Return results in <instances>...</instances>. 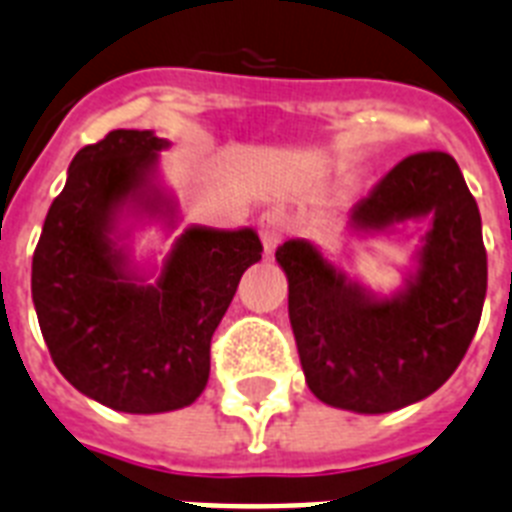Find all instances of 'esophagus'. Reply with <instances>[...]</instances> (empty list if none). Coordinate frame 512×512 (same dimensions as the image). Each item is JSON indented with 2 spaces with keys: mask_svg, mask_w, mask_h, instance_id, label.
I'll return each instance as SVG.
<instances>
[{
  "mask_svg": "<svg viewBox=\"0 0 512 512\" xmlns=\"http://www.w3.org/2000/svg\"><path fill=\"white\" fill-rule=\"evenodd\" d=\"M257 228H260V242H263V255L273 257L276 247L281 244V236H284V220L281 215L268 210V213L260 215L257 220Z\"/></svg>",
  "mask_w": 512,
  "mask_h": 512,
  "instance_id": "34e87169",
  "label": "esophagus"
}]
</instances>
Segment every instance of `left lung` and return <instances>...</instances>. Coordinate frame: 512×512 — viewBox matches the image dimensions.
<instances>
[{
  "label": "left lung",
  "instance_id": "left-lung-1",
  "mask_svg": "<svg viewBox=\"0 0 512 512\" xmlns=\"http://www.w3.org/2000/svg\"><path fill=\"white\" fill-rule=\"evenodd\" d=\"M410 223H429V231L389 294L373 292L310 239L276 249L302 373L326 405L378 415L426 400L455 373L479 328L481 215L450 155L421 152L394 165L352 210L347 234L371 239Z\"/></svg>",
  "mask_w": 512,
  "mask_h": 512
}]
</instances>
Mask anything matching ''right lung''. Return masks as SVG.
Listing matches in <instances>:
<instances>
[{
  "label": "right lung",
  "instance_id": "1",
  "mask_svg": "<svg viewBox=\"0 0 512 512\" xmlns=\"http://www.w3.org/2000/svg\"><path fill=\"white\" fill-rule=\"evenodd\" d=\"M170 149L155 131H110L83 147L33 252L31 297L54 365L78 392L120 413L181 410L205 392L210 339L260 260L255 228L186 226L165 255L136 260L134 239L176 231L162 184Z\"/></svg>",
  "mask_w": 512,
  "mask_h": 512
}]
</instances>
